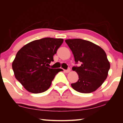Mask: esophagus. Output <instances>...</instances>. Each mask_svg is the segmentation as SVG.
<instances>
[{
  "instance_id": "obj_1",
  "label": "esophagus",
  "mask_w": 123,
  "mask_h": 123,
  "mask_svg": "<svg viewBox=\"0 0 123 123\" xmlns=\"http://www.w3.org/2000/svg\"><path fill=\"white\" fill-rule=\"evenodd\" d=\"M64 72H66V73H69V72H70V69L68 68L67 70H64Z\"/></svg>"
}]
</instances>
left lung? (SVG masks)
I'll list each match as a JSON object with an SVG mask.
<instances>
[{
  "label": "left lung",
  "mask_w": 123,
  "mask_h": 123,
  "mask_svg": "<svg viewBox=\"0 0 123 123\" xmlns=\"http://www.w3.org/2000/svg\"><path fill=\"white\" fill-rule=\"evenodd\" d=\"M73 53L75 63L80 67H73L78 75V80L71 84L74 90L83 93L95 91L108 75L110 62L105 51L98 45L87 40L74 38L65 40Z\"/></svg>",
  "instance_id": "1"
}]
</instances>
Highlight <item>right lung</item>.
Wrapping results in <instances>:
<instances>
[{
    "label": "right lung",
    "instance_id": "1",
    "mask_svg": "<svg viewBox=\"0 0 123 123\" xmlns=\"http://www.w3.org/2000/svg\"><path fill=\"white\" fill-rule=\"evenodd\" d=\"M63 38L46 37L23 46L12 63L14 76L23 87L32 93L48 90L62 69L49 68L53 56L63 43Z\"/></svg>",
    "mask_w": 123,
    "mask_h": 123
}]
</instances>
